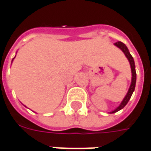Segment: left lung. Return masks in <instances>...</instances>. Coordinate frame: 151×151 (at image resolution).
Returning a JSON list of instances; mask_svg holds the SVG:
<instances>
[{
    "instance_id": "1",
    "label": "left lung",
    "mask_w": 151,
    "mask_h": 151,
    "mask_svg": "<svg viewBox=\"0 0 151 151\" xmlns=\"http://www.w3.org/2000/svg\"><path fill=\"white\" fill-rule=\"evenodd\" d=\"M114 45H115V46H117L119 48H120V49L122 50L123 52L125 54L126 58H127L128 60H129V63H130L131 72H132V81H131V84H130V87H129V91H128L127 94H126V96L124 97V100L122 101V103L120 104V105L116 109H114V111H112V113H116V112H118L119 110L122 109L127 104L129 100V99H130V98H131V95H132L133 92L134 91L135 83H136V72H135V65H134V58H133V57L131 56V54L129 53V50H128L127 47L125 46V44H124L123 42H115Z\"/></svg>"
}]
</instances>
